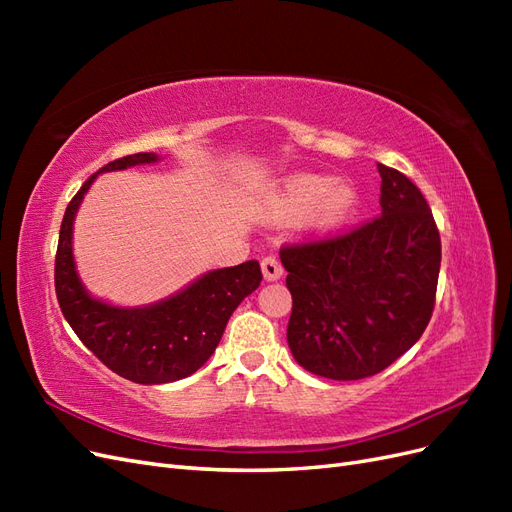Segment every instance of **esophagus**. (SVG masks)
Returning <instances> with one entry per match:
<instances>
[{
  "instance_id": "esophagus-1",
  "label": "esophagus",
  "mask_w": 512,
  "mask_h": 512,
  "mask_svg": "<svg viewBox=\"0 0 512 512\" xmlns=\"http://www.w3.org/2000/svg\"><path fill=\"white\" fill-rule=\"evenodd\" d=\"M262 275H265L267 282H273V280H280V277L284 275V267L282 262L277 256H265L262 258Z\"/></svg>"
}]
</instances>
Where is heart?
Wrapping results in <instances>:
<instances>
[{"label":"heart","mask_w":512,"mask_h":512,"mask_svg":"<svg viewBox=\"0 0 512 512\" xmlns=\"http://www.w3.org/2000/svg\"><path fill=\"white\" fill-rule=\"evenodd\" d=\"M359 194L348 181H331L322 175H294L286 179L269 205L275 222L312 220L318 228H337L356 209Z\"/></svg>","instance_id":"heart-1"}]
</instances>
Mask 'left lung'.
Here are the masks:
<instances>
[{
  "label": "left lung",
  "mask_w": 512,
  "mask_h": 512,
  "mask_svg": "<svg viewBox=\"0 0 512 512\" xmlns=\"http://www.w3.org/2000/svg\"><path fill=\"white\" fill-rule=\"evenodd\" d=\"M378 173V218L280 250L292 294L288 346L322 378L380 374L418 342L436 305L442 245L433 213L404 173L384 164Z\"/></svg>",
  "instance_id": "8db88e82"
}]
</instances>
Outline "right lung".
<instances>
[{"label":"right lung","instance_id":"right-lung-1","mask_svg":"<svg viewBox=\"0 0 512 512\" xmlns=\"http://www.w3.org/2000/svg\"><path fill=\"white\" fill-rule=\"evenodd\" d=\"M156 160V153H132L108 162L98 173ZM98 173L81 185L61 220L55 254V292L61 314L81 342L121 378L138 384L188 378L218 348L237 305L260 286V265L247 260L237 267L209 271L175 297L147 307L126 309L91 299L74 269L72 222Z\"/></svg>","mask_w":512,"mask_h":512}]
</instances>
